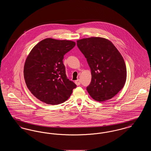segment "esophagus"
<instances>
[{
    "label": "esophagus",
    "mask_w": 151,
    "mask_h": 151,
    "mask_svg": "<svg viewBox=\"0 0 151 151\" xmlns=\"http://www.w3.org/2000/svg\"><path fill=\"white\" fill-rule=\"evenodd\" d=\"M75 83L76 84V86H80V80L79 79H78L75 81Z\"/></svg>",
    "instance_id": "1"
}]
</instances>
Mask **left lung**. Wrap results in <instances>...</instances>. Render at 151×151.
Wrapping results in <instances>:
<instances>
[{
  "instance_id": "obj_1",
  "label": "left lung",
  "mask_w": 151,
  "mask_h": 151,
  "mask_svg": "<svg viewBox=\"0 0 151 151\" xmlns=\"http://www.w3.org/2000/svg\"><path fill=\"white\" fill-rule=\"evenodd\" d=\"M77 45L86 58L92 80L86 90L94 100H108L125 84L127 70L122 55L110 41L102 37L79 40Z\"/></svg>"
}]
</instances>
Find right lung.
Here are the masks:
<instances>
[{
  "label": "right lung",
  "mask_w": 151,
  "mask_h": 151,
  "mask_svg": "<svg viewBox=\"0 0 151 151\" xmlns=\"http://www.w3.org/2000/svg\"><path fill=\"white\" fill-rule=\"evenodd\" d=\"M76 43L48 38L29 52L24 67L26 85L37 99L58 105L67 100L76 85L67 78L63 59Z\"/></svg>",
  "instance_id": "1"
}]
</instances>
